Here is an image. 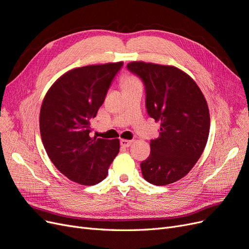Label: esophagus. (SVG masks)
Returning <instances> with one entry per match:
<instances>
[{
  "mask_svg": "<svg viewBox=\"0 0 249 249\" xmlns=\"http://www.w3.org/2000/svg\"><path fill=\"white\" fill-rule=\"evenodd\" d=\"M133 143L132 140H126V139H122L120 140V145L124 146V147H129Z\"/></svg>",
  "mask_w": 249,
  "mask_h": 249,
  "instance_id": "1",
  "label": "esophagus"
}]
</instances>
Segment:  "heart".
<instances>
[{"label": "heart", "instance_id": "heart-1", "mask_svg": "<svg viewBox=\"0 0 249 249\" xmlns=\"http://www.w3.org/2000/svg\"><path fill=\"white\" fill-rule=\"evenodd\" d=\"M122 83H123L124 88H126V87L133 86L135 84H138V83H140V81L138 80V78L135 77L134 74L125 73L124 76L122 78Z\"/></svg>", "mask_w": 249, "mask_h": 249}]
</instances>
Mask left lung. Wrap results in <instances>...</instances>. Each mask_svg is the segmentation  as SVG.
I'll list each match as a JSON object with an SVG mask.
<instances>
[{"instance_id": "1", "label": "left lung", "mask_w": 249, "mask_h": 249, "mask_svg": "<svg viewBox=\"0 0 249 249\" xmlns=\"http://www.w3.org/2000/svg\"><path fill=\"white\" fill-rule=\"evenodd\" d=\"M127 70L145 85L148 115L160 122L159 137L141 162L148 183L165 186L187 176L206 147L210 113L201 90L189 74L172 65L133 61Z\"/></svg>"}]
</instances>
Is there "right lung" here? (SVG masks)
<instances>
[{
    "mask_svg": "<svg viewBox=\"0 0 249 249\" xmlns=\"http://www.w3.org/2000/svg\"><path fill=\"white\" fill-rule=\"evenodd\" d=\"M124 62L87 65L56 80L42 101L39 127L43 146L56 168L74 183L102 182L119 153V139L90 137V120L103 105Z\"/></svg>",
    "mask_w": 249,
    "mask_h": 249,
    "instance_id": "right-lung-1",
    "label": "right lung"
}]
</instances>
